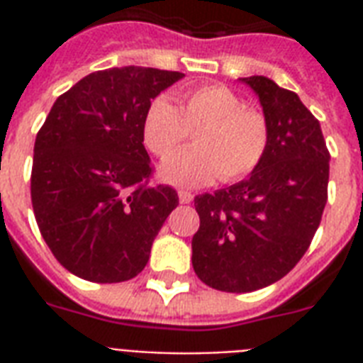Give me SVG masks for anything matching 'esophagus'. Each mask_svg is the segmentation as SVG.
<instances>
[{"label":"esophagus","mask_w":363,"mask_h":363,"mask_svg":"<svg viewBox=\"0 0 363 363\" xmlns=\"http://www.w3.org/2000/svg\"><path fill=\"white\" fill-rule=\"evenodd\" d=\"M179 199H181V203H192L194 194L188 190H179Z\"/></svg>","instance_id":"obj_1"}]
</instances>
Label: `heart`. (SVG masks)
<instances>
[{
	"mask_svg": "<svg viewBox=\"0 0 363 363\" xmlns=\"http://www.w3.org/2000/svg\"><path fill=\"white\" fill-rule=\"evenodd\" d=\"M181 107L158 96L143 116V143L165 158L196 130L199 147L174 155L160 165V177L179 186H201L220 177L233 182L250 175L269 147V124L262 111L222 84H201L179 94Z\"/></svg>",
	"mask_w": 363,
	"mask_h": 363,
	"instance_id": "b5f03b06",
	"label": "heart"
}]
</instances>
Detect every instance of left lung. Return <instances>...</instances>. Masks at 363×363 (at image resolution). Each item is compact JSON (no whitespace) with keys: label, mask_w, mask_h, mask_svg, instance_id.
Instances as JSON below:
<instances>
[{"label":"left lung","mask_w":363,"mask_h":363,"mask_svg":"<svg viewBox=\"0 0 363 363\" xmlns=\"http://www.w3.org/2000/svg\"><path fill=\"white\" fill-rule=\"evenodd\" d=\"M258 96L269 147L248 179L196 196L192 265L207 286L254 292L290 273L307 252L328 201L330 152L298 94L267 77L241 79Z\"/></svg>","instance_id":"left-lung-1"}]
</instances>
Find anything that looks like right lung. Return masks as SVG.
<instances>
[{
  "mask_svg": "<svg viewBox=\"0 0 363 363\" xmlns=\"http://www.w3.org/2000/svg\"><path fill=\"white\" fill-rule=\"evenodd\" d=\"M182 77L113 67L90 73L54 101L35 137L31 205L54 258L73 275L111 284L145 269L179 196L148 182L143 116Z\"/></svg>",
  "mask_w": 363,
  "mask_h": 363,
  "instance_id": "add662e5",
  "label": "right lung"
}]
</instances>
